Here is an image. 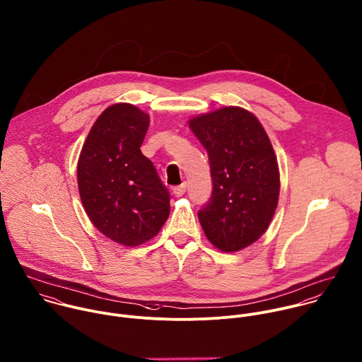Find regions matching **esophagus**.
Listing matches in <instances>:
<instances>
[{"label": "esophagus", "mask_w": 362, "mask_h": 362, "mask_svg": "<svg viewBox=\"0 0 362 362\" xmlns=\"http://www.w3.org/2000/svg\"><path fill=\"white\" fill-rule=\"evenodd\" d=\"M185 193H186V183H182L180 186H176V187L173 189V194H175L176 197H182Z\"/></svg>", "instance_id": "1"}]
</instances>
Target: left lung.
<instances>
[{
    "label": "left lung",
    "mask_w": 362,
    "mask_h": 362,
    "mask_svg": "<svg viewBox=\"0 0 362 362\" xmlns=\"http://www.w3.org/2000/svg\"><path fill=\"white\" fill-rule=\"evenodd\" d=\"M189 127L206 148L213 193L197 216L209 241L224 252L255 243L279 200V168L258 118L241 107L197 115Z\"/></svg>",
    "instance_id": "1"
}]
</instances>
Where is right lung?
Masks as SVG:
<instances>
[{
  "label": "right lung",
  "instance_id": "add662e5",
  "mask_svg": "<svg viewBox=\"0 0 362 362\" xmlns=\"http://www.w3.org/2000/svg\"><path fill=\"white\" fill-rule=\"evenodd\" d=\"M149 115L128 103L105 108L91 127L77 163L83 207L110 240L136 247L153 238L170 213V194L141 145Z\"/></svg>",
  "mask_w": 362,
  "mask_h": 362
}]
</instances>
